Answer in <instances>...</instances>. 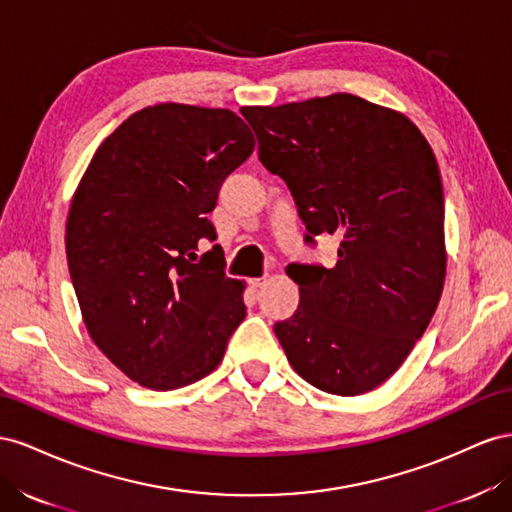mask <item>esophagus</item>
I'll list each match as a JSON object with an SVG mask.
<instances>
[{"label":"esophagus","mask_w":512,"mask_h":512,"mask_svg":"<svg viewBox=\"0 0 512 512\" xmlns=\"http://www.w3.org/2000/svg\"><path fill=\"white\" fill-rule=\"evenodd\" d=\"M248 285H251V289H261L266 285V279H264V276H261V279H251V281H248Z\"/></svg>","instance_id":"34e87169"}]
</instances>
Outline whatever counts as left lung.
Here are the masks:
<instances>
[{
	"mask_svg": "<svg viewBox=\"0 0 512 512\" xmlns=\"http://www.w3.org/2000/svg\"><path fill=\"white\" fill-rule=\"evenodd\" d=\"M259 160L296 201L306 244L339 233V261L289 264L300 304L276 321L291 367L356 397L397 371L427 330L446 276L444 191L414 122L354 94L244 107Z\"/></svg>",
	"mask_w": 512,
	"mask_h": 512,
	"instance_id": "8db88e82",
	"label": "left lung"
}]
</instances>
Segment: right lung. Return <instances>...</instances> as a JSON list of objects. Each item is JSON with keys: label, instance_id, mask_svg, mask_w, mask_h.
I'll use <instances>...</instances> for the list:
<instances>
[{"label": "right lung", "instance_id": "right-lung-1", "mask_svg": "<svg viewBox=\"0 0 512 512\" xmlns=\"http://www.w3.org/2000/svg\"><path fill=\"white\" fill-rule=\"evenodd\" d=\"M255 150L229 109L145 107L96 150L70 203L66 257L92 341L133 382L173 390L221 364L246 315L208 214Z\"/></svg>", "mask_w": 512, "mask_h": 512}]
</instances>
